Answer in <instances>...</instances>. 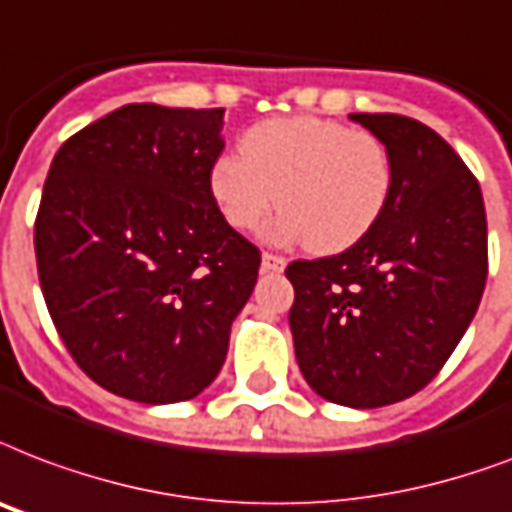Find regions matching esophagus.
<instances>
[{"label":"esophagus","instance_id":"1","mask_svg":"<svg viewBox=\"0 0 512 512\" xmlns=\"http://www.w3.org/2000/svg\"><path fill=\"white\" fill-rule=\"evenodd\" d=\"M284 265H287V260H284V257L273 255V252H263V271L279 273V271H284Z\"/></svg>","mask_w":512,"mask_h":512}]
</instances>
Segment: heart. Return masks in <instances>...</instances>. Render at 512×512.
<instances>
[{
  "label": "heart",
  "instance_id": "1",
  "mask_svg": "<svg viewBox=\"0 0 512 512\" xmlns=\"http://www.w3.org/2000/svg\"><path fill=\"white\" fill-rule=\"evenodd\" d=\"M239 151L209 171V193L230 228H257L279 206L273 239H306L311 252L330 255L365 239L389 204L392 163L370 131L314 115L271 117L244 131Z\"/></svg>",
  "mask_w": 512,
  "mask_h": 512
}]
</instances>
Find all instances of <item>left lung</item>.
Returning a JSON list of instances; mask_svg holds the SVG:
<instances>
[{
    "mask_svg": "<svg viewBox=\"0 0 512 512\" xmlns=\"http://www.w3.org/2000/svg\"><path fill=\"white\" fill-rule=\"evenodd\" d=\"M384 142L392 193L341 255L292 260L290 330L300 373L330 403L381 408L438 376L481 303L489 247L478 179L419 120L357 112Z\"/></svg>",
    "mask_w": 512,
    "mask_h": 512,
    "instance_id": "1",
    "label": "left lung"
}]
</instances>
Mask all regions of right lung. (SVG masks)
Here are the masks:
<instances>
[{
  "label": "right lung",
  "mask_w": 512,
  "mask_h": 512,
  "mask_svg": "<svg viewBox=\"0 0 512 512\" xmlns=\"http://www.w3.org/2000/svg\"><path fill=\"white\" fill-rule=\"evenodd\" d=\"M222 112L126 104L50 163L34 222L39 287L72 360L112 395H201L255 290L260 249L209 193Z\"/></svg>",
  "instance_id": "right-lung-1"
}]
</instances>
